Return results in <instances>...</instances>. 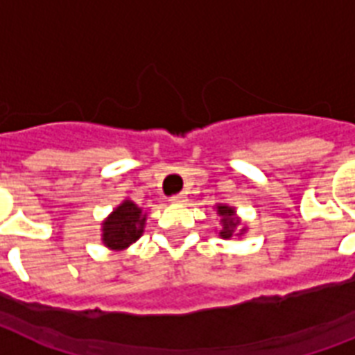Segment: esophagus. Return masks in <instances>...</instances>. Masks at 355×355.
Segmentation results:
<instances>
[{"label": "esophagus", "instance_id": "34e87169", "mask_svg": "<svg viewBox=\"0 0 355 355\" xmlns=\"http://www.w3.org/2000/svg\"><path fill=\"white\" fill-rule=\"evenodd\" d=\"M170 202H172V203H185L187 196H185V194H175V196L170 198Z\"/></svg>", "mask_w": 355, "mask_h": 355}]
</instances>
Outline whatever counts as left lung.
<instances>
[{
    "instance_id": "8db88e82",
    "label": "left lung",
    "mask_w": 355,
    "mask_h": 355,
    "mask_svg": "<svg viewBox=\"0 0 355 355\" xmlns=\"http://www.w3.org/2000/svg\"><path fill=\"white\" fill-rule=\"evenodd\" d=\"M216 215L220 216V230H218V237L220 239H232L233 235L243 237L244 233L248 232V227L241 222V216L237 215V209L227 205V203H216Z\"/></svg>"
}]
</instances>
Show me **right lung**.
I'll use <instances>...</instances> for the list:
<instances>
[{
	"mask_svg": "<svg viewBox=\"0 0 355 355\" xmlns=\"http://www.w3.org/2000/svg\"><path fill=\"white\" fill-rule=\"evenodd\" d=\"M148 213L142 211L133 200L125 198L112 209L111 215L101 222V243L109 250L123 252L142 237Z\"/></svg>",
	"mask_w": 355,
	"mask_h": 355,
	"instance_id": "obj_1",
	"label": "right lung"
}]
</instances>
